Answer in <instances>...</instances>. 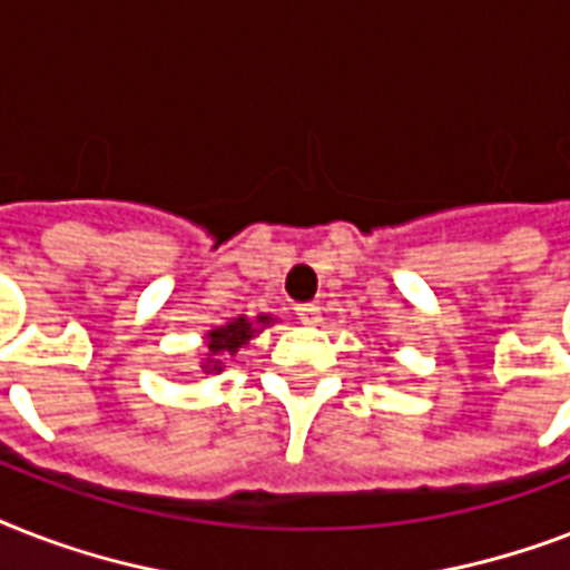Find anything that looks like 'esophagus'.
<instances>
[{"label":"esophagus","instance_id":"34e87169","mask_svg":"<svg viewBox=\"0 0 570 570\" xmlns=\"http://www.w3.org/2000/svg\"><path fill=\"white\" fill-rule=\"evenodd\" d=\"M295 316L302 320V325H320L322 320V313L316 304H298V307H295Z\"/></svg>","mask_w":570,"mask_h":570}]
</instances>
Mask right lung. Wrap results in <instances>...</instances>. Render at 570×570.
I'll use <instances>...</instances> for the list:
<instances>
[{
    "instance_id": "add662e5",
    "label": "right lung",
    "mask_w": 570,
    "mask_h": 570,
    "mask_svg": "<svg viewBox=\"0 0 570 570\" xmlns=\"http://www.w3.org/2000/svg\"><path fill=\"white\" fill-rule=\"evenodd\" d=\"M268 325H275V320H272L268 313H259L254 320H248V316L242 313V316H233V320H227L224 325H218V328L206 331V357L200 361V370L218 375L224 370V361L230 355H236L248 340L257 337L259 331L268 328Z\"/></svg>"
}]
</instances>
